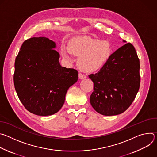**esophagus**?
I'll return each instance as SVG.
<instances>
[{
  "mask_svg": "<svg viewBox=\"0 0 157 157\" xmlns=\"http://www.w3.org/2000/svg\"><path fill=\"white\" fill-rule=\"evenodd\" d=\"M78 76H79V79H84V78H86V76L85 75H82V74H81V73H79Z\"/></svg>",
  "mask_w": 157,
  "mask_h": 157,
  "instance_id": "obj_1",
  "label": "esophagus"
}]
</instances>
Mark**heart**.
I'll return each instance as SVG.
<instances>
[{
	"mask_svg": "<svg viewBox=\"0 0 157 157\" xmlns=\"http://www.w3.org/2000/svg\"><path fill=\"white\" fill-rule=\"evenodd\" d=\"M61 53L64 58L70 60L71 54L79 57V68L86 73H94L101 70L109 59L112 49L105 41L89 36H76L71 39L67 48L63 46Z\"/></svg>",
	"mask_w": 157,
	"mask_h": 157,
	"instance_id": "heart-1",
	"label": "heart"
}]
</instances>
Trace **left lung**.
Returning <instances> with one entry per match:
<instances>
[{"label":"left lung","mask_w":157,"mask_h":157,"mask_svg":"<svg viewBox=\"0 0 157 157\" xmlns=\"http://www.w3.org/2000/svg\"><path fill=\"white\" fill-rule=\"evenodd\" d=\"M139 70L135 48L130 43H125L111 55L99 72L89 75L94 83V91L90 96L94 109L107 116L125 111L139 91Z\"/></svg>","instance_id":"obj_1"}]
</instances>
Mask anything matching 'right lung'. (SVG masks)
Returning <instances> with one entry per match:
<instances>
[{"mask_svg": "<svg viewBox=\"0 0 157 157\" xmlns=\"http://www.w3.org/2000/svg\"><path fill=\"white\" fill-rule=\"evenodd\" d=\"M56 43L46 37L25 40L15 61L13 82L18 97L30 113L51 116L63 105L78 71L62 67Z\"/></svg>", "mask_w": 157, "mask_h": 157, "instance_id": "obj_1", "label": "right lung"}]
</instances>
